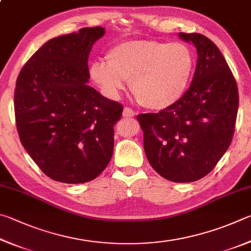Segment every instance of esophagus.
Here are the masks:
<instances>
[{"label": "esophagus", "instance_id": "esophagus-1", "mask_svg": "<svg viewBox=\"0 0 251 251\" xmlns=\"http://www.w3.org/2000/svg\"><path fill=\"white\" fill-rule=\"evenodd\" d=\"M122 114H123V117H126V118H131V117H133V116H134L135 112H134L133 110L131 109V108H129V107H126L125 109H123V112H122Z\"/></svg>", "mask_w": 251, "mask_h": 251}]
</instances>
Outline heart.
<instances>
[{
	"instance_id": "1",
	"label": "heart",
	"mask_w": 251,
	"mask_h": 251,
	"mask_svg": "<svg viewBox=\"0 0 251 251\" xmlns=\"http://www.w3.org/2000/svg\"><path fill=\"white\" fill-rule=\"evenodd\" d=\"M107 64L96 61L90 75L109 96L123 90V80L143 107L163 110L185 94L194 72V54L182 43L138 39L119 43L105 55Z\"/></svg>"
}]
</instances>
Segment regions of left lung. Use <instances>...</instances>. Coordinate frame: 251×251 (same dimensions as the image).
Returning a JSON list of instances; mask_svg holds the SVG:
<instances>
[{"instance_id": "8db88e82", "label": "left lung", "mask_w": 251, "mask_h": 251, "mask_svg": "<svg viewBox=\"0 0 251 251\" xmlns=\"http://www.w3.org/2000/svg\"><path fill=\"white\" fill-rule=\"evenodd\" d=\"M178 35L194 44L199 55L191 86L175 104L137 120L152 168L169 181L186 183L206 176L229 148L239 96L218 47L201 34Z\"/></svg>"}]
</instances>
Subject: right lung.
<instances>
[{"label":"right lung","instance_id":"1","mask_svg":"<svg viewBox=\"0 0 251 251\" xmlns=\"http://www.w3.org/2000/svg\"><path fill=\"white\" fill-rule=\"evenodd\" d=\"M104 28L83 27L46 42L21 69L14 91L16 129L48 177L79 184L107 168L123 105L87 85L88 57Z\"/></svg>","mask_w":251,"mask_h":251}]
</instances>
